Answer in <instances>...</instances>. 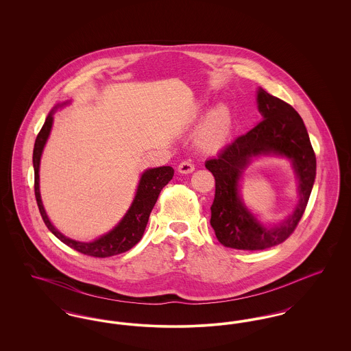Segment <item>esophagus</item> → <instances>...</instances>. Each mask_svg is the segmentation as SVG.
I'll return each instance as SVG.
<instances>
[{"label": "esophagus", "instance_id": "34e87169", "mask_svg": "<svg viewBox=\"0 0 351 351\" xmlns=\"http://www.w3.org/2000/svg\"><path fill=\"white\" fill-rule=\"evenodd\" d=\"M178 171H179L180 173H191V172L195 171V165H192V163L188 162V160H184V162H182V163L179 165Z\"/></svg>", "mask_w": 351, "mask_h": 351}]
</instances>
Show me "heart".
<instances>
[{
	"mask_svg": "<svg viewBox=\"0 0 351 351\" xmlns=\"http://www.w3.org/2000/svg\"><path fill=\"white\" fill-rule=\"evenodd\" d=\"M233 129V119L230 110L219 105L209 113L201 126L199 133V143L202 149L216 151L222 149L230 138Z\"/></svg>",
	"mask_w": 351,
	"mask_h": 351,
	"instance_id": "heart-1",
	"label": "heart"
}]
</instances>
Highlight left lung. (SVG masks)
<instances>
[{"label":"left lung","instance_id":"left-lung-1","mask_svg":"<svg viewBox=\"0 0 351 351\" xmlns=\"http://www.w3.org/2000/svg\"><path fill=\"white\" fill-rule=\"evenodd\" d=\"M258 109L263 121L237 136L216 158L205 162L216 182L210 225L219 243L235 250H265L283 243L299 225L316 178V155L299 113L263 89L258 90ZM269 153L283 154L293 160L300 179L301 200L292 217L279 226L265 228L241 204L237 182L251 157Z\"/></svg>","mask_w":351,"mask_h":351}]
</instances>
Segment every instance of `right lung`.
<instances>
[{
    "instance_id": "1",
    "label": "right lung",
    "mask_w": 351,
    "mask_h": 351,
    "mask_svg": "<svg viewBox=\"0 0 351 351\" xmlns=\"http://www.w3.org/2000/svg\"><path fill=\"white\" fill-rule=\"evenodd\" d=\"M51 126H52V112L47 116L45 121V125L42 126L40 132L36 135L33 151L34 192H35V199H36L40 216L43 218L46 226L49 228L51 233L53 234L56 238H59L71 249L79 251L85 255H89V256L108 258V256H113V255H117L121 252L130 250L143 237L145 229L149 222L151 210L159 197L160 191L172 179L173 168L169 167V166L151 168L142 175L138 189H136L135 199H134L130 209L128 210L125 217L122 218V221L112 232L102 235L101 238L93 241V242H88V243L69 239L63 234L59 233L52 226L50 219L45 212V208L42 205L40 193H39V162H40L42 150H43L45 143L50 134Z\"/></svg>"
}]
</instances>
